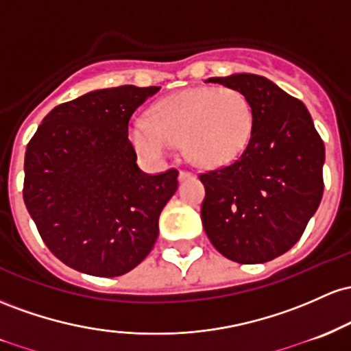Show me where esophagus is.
I'll list each match as a JSON object with an SVG mask.
<instances>
[{"instance_id": "obj_1", "label": "esophagus", "mask_w": 351, "mask_h": 351, "mask_svg": "<svg viewBox=\"0 0 351 351\" xmlns=\"http://www.w3.org/2000/svg\"><path fill=\"white\" fill-rule=\"evenodd\" d=\"M189 177H194V174H192V172H189V171H179V179L180 180H184V179H189Z\"/></svg>"}]
</instances>
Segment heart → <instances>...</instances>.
<instances>
[{"label": "heart", "mask_w": 351, "mask_h": 351, "mask_svg": "<svg viewBox=\"0 0 351 351\" xmlns=\"http://www.w3.org/2000/svg\"><path fill=\"white\" fill-rule=\"evenodd\" d=\"M254 129L249 99L237 89L199 86L160 99L151 117L134 116L129 139L149 159H165L182 141L189 159L220 167L242 154Z\"/></svg>", "instance_id": "1"}]
</instances>
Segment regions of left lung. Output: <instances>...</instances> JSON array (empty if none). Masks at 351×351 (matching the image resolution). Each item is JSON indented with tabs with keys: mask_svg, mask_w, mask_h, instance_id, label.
<instances>
[{
	"mask_svg": "<svg viewBox=\"0 0 351 351\" xmlns=\"http://www.w3.org/2000/svg\"><path fill=\"white\" fill-rule=\"evenodd\" d=\"M206 82L240 90L254 129L237 160L199 176L204 230L228 261H274L298 242L320 206L324 141L305 104L267 77L242 73Z\"/></svg>",
	"mask_w": 351,
	"mask_h": 351,
	"instance_id": "left-lung-1",
	"label": "left lung"
}]
</instances>
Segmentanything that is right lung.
I'll return each instance as SVG.
<instances>
[{"label": "right lung", "mask_w": 351, "mask_h": 351, "mask_svg": "<svg viewBox=\"0 0 351 351\" xmlns=\"http://www.w3.org/2000/svg\"><path fill=\"white\" fill-rule=\"evenodd\" d=\"M159 89L90 90L56 106L27 144L23 199L43 242L71 269L119 277L154 247L179 171H141L128 128Z\"/></svg>", "instance_id": "right-lung-1"}]
</instances>
